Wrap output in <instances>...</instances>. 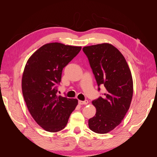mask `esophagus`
Masks as SVG:
<instances>
[{"label":"esophagus","instance_id":"1","mask_svg":"<svg viewBox=\"0 0 157 157\" xmlns=\"http://www.w3.org/2000/svg\"><path fill=\"white\" fill-rule=\"evenodd\" d=\"M78 103L80 105H86V104L88 103V100H85V101H78Z\"/></svg>","mask_w":157,"mask_h":157}]
</instances>
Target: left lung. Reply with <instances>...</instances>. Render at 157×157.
Segmentation results:
<instances>
[{
	"label": "left lung",
	"instance_id": "left-lung-1",
	"mask_svg": "<svg viewBox=\"0 0 157 157\" xmlns=\"http://www.w3.org/2000/svg\"><path fill=\"white\" fill-rule=\"evenodd\" d=\"M86 55L98 86L105 92L92 101L96 108L95 116L88 120L92 131L106 134L113 130L124 118L133 96V80L124 57L115 46L108 43L82 48Z\"/></svg>",
	"mask_w": 157,
	"mask_h": 157
}]
</instances>
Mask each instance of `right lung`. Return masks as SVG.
Segmentation results:
<instances>
[{
  "instance_id": "right-lung-1",
  "label": "right lung",
  "mask_w": 157,
  "mask_h": 157,
  "mask_svg": "<svg viewBox=\"0 0 157 157\" xmlns=\"http://www.w3.org/2000/svg\"><path fill=\"white\" fill-rule=\"evenodd\" d=\"M81 48L58 42L46 44L25 65L21 81L23 96L33 118L47 132L63 130L77 105V99L57 95V84L61 82L63 69Z\"/></svg>"
}]
</instances>
